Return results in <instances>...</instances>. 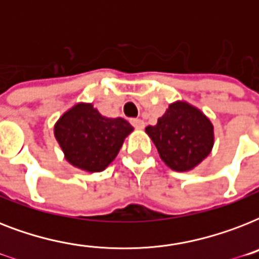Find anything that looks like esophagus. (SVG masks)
<instances>
[{"mask_svg": "<svg viewBox=\"0 0 259 259\" xmlns=\"http://www.w3.org/2000/svg\"><path fill=\"white\" fill-rule=\"evenodd\" d=\"M132 125L136 127V129H144V126H145V122L140 119V118H134L132 119Z\"/></svg>", "mask_w": 259, "mask_h": 259, "instance_id": "1", "label": "esophagus"}]
</instances>
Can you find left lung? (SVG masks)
Listing matches in <instances>:
<instances>
[{"label": "left lung", "mask_w": 259, "mask_h": 259, "mask_svg": "<svg viewBox=\"0 0 259 259\" xmlns=\"http://www.w3.org/2000/svg\"><path fill=\"white\" fill-rule=\"evenodd\" d=\"M145 132L165 165L176 172L196 168L211 153L215 142L212 122L185 101L170 103L157 123L149 125Z\"/></svg>", "instance_id": "1"}]
</instances>
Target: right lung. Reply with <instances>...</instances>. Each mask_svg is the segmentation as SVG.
<instances>
[{"label": "right lung", "mask_w": 259, "mask_h": 259, "mask_svg": "<svg viewBox=\"0 0 259 259\" xmlns=\"http://www.w3.org/2000/svg\"><path fill=\"white\" fill-rule=\"evenodd\" d=\"M133 130L126 119L105 117L86 102L75 103L54 126L55 138L67 162L90 173L105 170Z\"/></svg>", "instance_id": "obj_1"}]
</instances>
